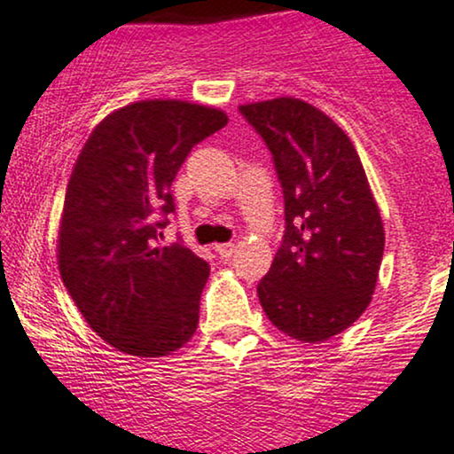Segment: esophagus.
<instances>
[{
    "label": "esophagus",
    "mask_w": 454,
    "mask_h": 454,
    "mask_svg": "<svg viewBox=\"0 0 454 454\" xmlns=\"http://www.w3.org/2000/svg\"><path fill=\"white\" fill-rule=\"evenodd\" d=\"M215 250L218 253V257H223V259H229V257H233V254H236V244H215Z\"/></svg>",
    "instance_id": "34e87169"
}]
</instances>
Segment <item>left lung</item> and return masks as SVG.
Returning <instances> with one entry per match:
<instances>
[{
  "label": "left lung",
  "instance_id": "1",
  "mask_svg": "<svg viewBox=\"0 0 454 454\" xmlns=\"http://www.w3.org/2000/svg\"><path fill=\"white\" fill-rule=\"evenodd\" d=\"M274 154L285 238L257 285L282 333L318 344L348 329L374 295L385 227L353 142L308 101L239 106Z\"/></svg>",
  "mask_w": 454,
  "mask_h": 454
}]
</instances>
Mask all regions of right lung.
I'll return each mask as SVG.
<instances>
[{"label": "right lung", "instance_id": "add662e5", "mask_svg": "<svg viewBox=\"0 0 454 454\" xmlns=\"http://www.w3.org/2000/svg\"><path fill=\"white\" fill-rule=\"evenodd\" d=\"M227 121L183 99L136 101L110 112L78 154L59 223V271L89 327L121 353L165 356L193 338L210 265L157 239L180 165Z\"/></svg>", "mask_w": 454, "mask_h": 454}]
</instances>
